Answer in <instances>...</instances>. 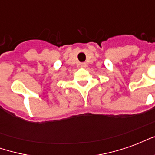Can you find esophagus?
Masks as SVG:
<instances>
[{
  "mask_svg": "<svg viewBox=\"0 0 155 155\" xmlns=\"http://www.w3.org/2000/svg\"><path fill=\"white\" fill-rule=\"evenodd\" d=\"M81 67L85 68V67H86V64H85V63H81Z\"/></svg>",
  "mask_w": 155,
  "mask_h": 155,
  "instance_id": "1",
  "label": "esophagus"
}]
</instances>
